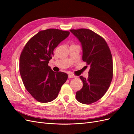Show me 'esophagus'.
<instances>
[{"mask_svg":"<svg viewBox=\"0 0 134 134\" xmlns=\"http://www.w3.org/2000/svg\"><path fill=\"white\" fill-rule=\"evenodd\" d=\"M68 77L69 78H75V76H74V75H73L72 74H69L68 75Z\"/></svg>","mask_w":134,"mask_h":134,"instance_id":"34e87169","label":"esophagus"}]
</instances>
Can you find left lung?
<instances>
[{
    "label": "left lung",
    "mask_w": 134,
    "mask_h": 134,
    "mask_svg": "<svg viewBox=\"0 0 134 134\" xmlns=\"http://www.w3.org/2000/svg\"><path fill=\"white\" fill-rule=\"evenodd\" d=\"M78 38L83 48V60L90 65L88 78L80 76L83 86L76 93L80 103L90 104L104 95L113 77V60L110 49L105 40L90 30H70Z\"/></svg>",
    "instance_id": "8db88e82"
}]
</instances>
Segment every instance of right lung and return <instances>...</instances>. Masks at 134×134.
I'll list each match as a JSON object with an SVG mask.
<instances>
[{"mask_svg": "<svg viewBox=\"0 0 134 134\" xmlns=\"http://www.w3.org/2000/svg\"><path fill=\"white\" fill-rule=\"evenodd\" d=\"M58 29L40 31L30 39L21 54L19 72L27 91L41 103L50 102L58 97L68 75L54 72L48 65L58 44L69 35Z\"/></svg>", "mask_w": 134, "mask_h": 134, "instance_id": "1", "label": "right lung"}]
</instances>
